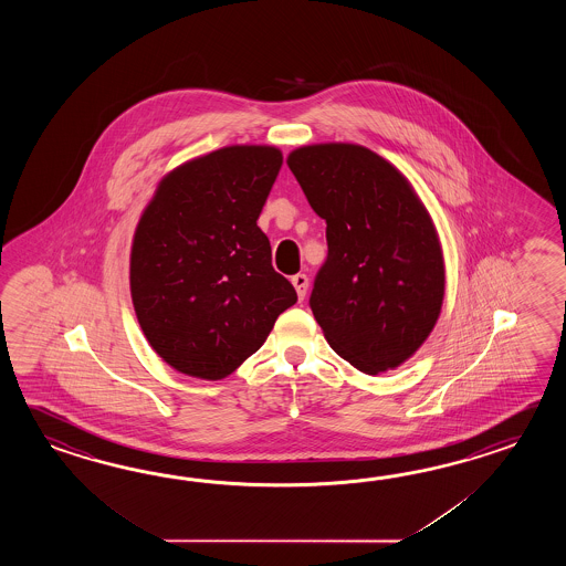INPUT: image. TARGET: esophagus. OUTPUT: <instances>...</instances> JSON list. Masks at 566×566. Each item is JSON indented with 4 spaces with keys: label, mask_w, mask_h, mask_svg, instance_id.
Masks as SVG:
<instances>
[{
    "label": "esophagus",
    "mask_w": 566,
    "mask_h": 566,
    "mask_svg": "<svg viewBox=\"0 0 566 566\" xmlns=\"http://www.w3.org/2000/svg\"><path fill=\"white\" fill-rule=\"evenodd\" d=\"M291 283H293V287L297 291V297L303 300V297H305V293H307V287H310V279H307V275L297 273V275H293V277H291Z\"/></svg>",
    "instance_id": "esophagus-1"
}]
</instances>
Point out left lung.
Wrapping results in <instances>:
<instances>
[{
  "mask_svg": "<svg viewBox=\"0 0 566 566\" xmlns=\"http://www.w3.org/2000/svg\"><path fill=\"white\" fill-rule=\"evenodd\" d=\"M287 166L327 224V259L310 297L327 344L360 373L395 370L421 348L443 305L433 220L409 180L361 145H305Z\"/></svg>",
  "mask_w": 566,
  "mask_h": 566,
  "instance_id": "left-lung-1",
  "label": "left lung"
}]
</instances>
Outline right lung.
<instances>
[{
	"label": "right lung",
	"instance_id": "add662e5",
	"mask_svg": "<svg viewBox=\"0 0 566 566\" xmlns=\"http://www.w3.org/2000/svg\"><path fill=\"white\" fill-rule=\"evenodd\" d=\"M283 156L230 145L169 171L135 230L132 300L149 346L178 373L220 380L297 301L256 227Z\"/></svg>",
	"mask_w": 566,
	"mask_h": 566
}]
</instances>
